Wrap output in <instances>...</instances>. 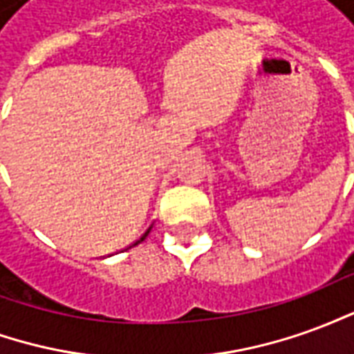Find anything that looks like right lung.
<instances>
[{
	"label": "right lung",
	"instance_id": "right-lung-1",
	"mask_svg": "<svg viewBox=\"0 0 354 354\" xmlns=\"http://www.w3.org/2000/svg\"><path fill=\"white\" fill-rule=\"evenodd\" d=\"M149 230H151V227H149ZM149 230H147V231H146V233H144V235H142V237H140V239H138V241H136V243H134V245H132V246H136V245H140V243H142V241H144V239H146V237H147V233H149Z\"/></svg>",
	"mask_w": 354,
	"mask_h": 354
}]
</instances>
